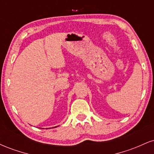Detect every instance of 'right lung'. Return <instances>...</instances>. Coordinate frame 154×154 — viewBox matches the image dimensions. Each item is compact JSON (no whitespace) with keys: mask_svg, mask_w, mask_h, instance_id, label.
<instances>
[{"mask_svg":"<svg viewBox=\"0 0 154 154\" xmlns=\"http://www.w3.org/2000/svg\"><path fill=\"white\" fill-rule=\"evenodd\" d=\"M54 128H56V127H54ZM48 129V128H47Z\"/></svg>","mask_w":154,"mask_h":154,"instance_id":"add662e5","label":"right lung"}]
</instances>
